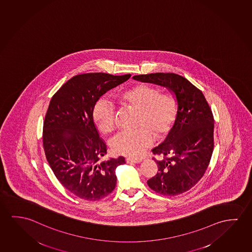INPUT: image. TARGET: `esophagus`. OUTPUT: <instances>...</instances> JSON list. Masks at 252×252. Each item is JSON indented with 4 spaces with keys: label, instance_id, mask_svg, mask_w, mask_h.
<instances>
[{
    "label": "esophagus",
    "instance_id": "esophagus-1",
    "mask_svg": "<svg viewBox=\"0 0 252 252\" xmlns=\"http://www.w3.org/2000/svg\"><path fill=\"white\" fill-rule=\"evenodd\" d=\"M126 161L130 164H138V163L141 162V159H132L127 158V159H126Z\"/></svg>",
    "mask_w": 252,
    "mask_h": 252
}]
</instances>
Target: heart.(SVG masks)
<instances>
[{
  "instance_id": "obj_1",
  "label": "heart",
  "mask_w": 252,
  "mask_h": 252,
  "mask_svg": "<svg viewBox=\"0 0 252 252\" xmlns=\"http://www.w3.org/2000/svg\"><path fill=\"white\" fill-rule=\"evenodd\" d=\"M120 105L138 112L132 132L118 133L111 141L112 151L130 159H140L154 143V136L161 139L170 131L177 113L174 97L160 93L147 84L136 85L116 95ZM94 122L101 132L110 133L115 128V109L105 98H99L93 109Z\"/></svg>"
}]
</instances>
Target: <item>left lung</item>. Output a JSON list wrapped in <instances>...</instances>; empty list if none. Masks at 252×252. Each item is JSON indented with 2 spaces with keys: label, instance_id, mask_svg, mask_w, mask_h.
I'll use <instances>...</instances> for the list:
<instances>
[{
  "label": "left lung",
  "instance_id": "1",
  "mask_svg": "<svg viewBox=\"0 0 252 252\" xmlns=\"http://www.w3.org/2000/svg\"><path fill=\"white\" fill-rule=\"evenodd\" d=\"M133 79L164 86L176 97L174 126L164 142L152 150L162 159L153 158L158 173L147 185L164 195L182 194L201 180L209 166L214 149L213 113L201 91L178 74L137 75Z\"/></svg>",
  "mask_w": 252,
  "mask_h": 252
}]
</instances>
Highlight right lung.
Masks as SVG:
<instances>
[{
    "label": "right lung",
    "instance_id": "right-lung-1",
    "mask_svg": "<svg viewBox=\"0 0 252 252\" xmlns=\"http://www.w3.org/2000/svg\"><path fill=\"white\" fill-rule=\"evenodd\" d=\"M130 74L76 75L51 97L43 122V144L49 165L66 189L76 196L97 201L115 189V170L124 157L100 161L107 148L93 117V106L109 90Z\"/></svg>",
    "mask_w": 252,
    "mask_h": 252
}]
</instances>
